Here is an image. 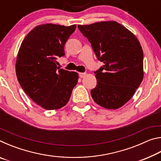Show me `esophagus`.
<instances>
[{
  "mask_svg": "<svg viewBox=\"0 0 161 161\" xmlns=\"http://www.w3.org/2000/svg\"><path fill=\"white\" fill-rule=\"evenodd\" d=\"M86 75V73H79V76H80V78L85 77Z\"/></svg>",
  "mask_w": 161,
  "mask_h": 161,
  "instance_id": "esophagus-1",
  "label": "esophagus"
}]
</instances>
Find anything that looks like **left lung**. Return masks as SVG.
<instances>
[{
	"mask_svg": "<svg viewBox=\"0 0 161 161\" xmlns=\"http://www.w3.org/2000/svg\"><path fill=\"white\" fill-rule=\"evenodd\" d=\"M91 43L97 59L103 62L94 71L97 83L91 90L97 104L116 109L129 102L143 78V53L131 32L115 21L78 25Z\"/></svg>",
	"mask_w": 161,
	"mask_h": 161,
	"instance_id": "1",
	"label": "left lung"
}]
</instances>
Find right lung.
I'll return each mask as SVG.
<instances>
[{
    "mask_svg": "<svg viewBox=\"0 0 161 161\" xmlns=\"http://www.w3.org/2000/svg\"><path fill=\"white\" fill-rule=\"evenodd\" d=\"M75 25L45 24L35 27L21 43L15 64L16 76L31 99L47 110L63 107L78 81V74L58 67L64 45Z\"/></svg>",
    "mask_w": 161,
    "mask_h": 161,
    "instance_id": "1",
    "label": "right lung"
}]
</instances>
